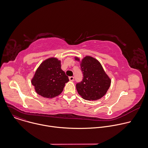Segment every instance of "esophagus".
Returning <instances> with one entry per match:
<instances>
[{
  "mask_svg": "<svg viewBox=\"0 0 148 148\" xmlns=\"http://www.w3.org/2000/svg\"><path fill=\"white\" fill-rule=\"evenodd\" d=\"M69 79L71 81H73L74 80V77H69Z\"/></svg>",
  "mask_w": 148,
  "mask_h": 148,
  "instance_id": "34e87169",
  "label": "esophagus"
}]
</instances>
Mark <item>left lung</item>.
I'll use <instances>...</instances> for the list:
<instances>
[{
  "mask_svg": "<svg viewBox=\"0 0 148 148\" xmlns=\"http://www.w3.org/2000/svg\"><path fill=\"white\" fill-rule=\"evenodd\" d=\"M79 60L78 58H75ZM83 79L76 84L78 94L87 100H96L103 97L111 85V79L100 62L96 59L86 56L81 63Z\"/></svg>",
  "mask_w": 148,
  "mask_h": 148,
  "instance_id": "8db88e82",
  "label": "left lung"
}]
</instances>
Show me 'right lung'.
<instances>
[{"instance_id": "obj_1", "label": "right lung", "mask_w": 148, "mask_h": 148, "mask_svg": "<svg viewBox=\"0 0 148 148\" xmlns=\"http://www.w3.org/2000/svg\"><path fill=\"white\" fill-rule=\"evenodd\" d=\"M69 81L68 76L61 69L60 61L52 58L40 64L32 84L37 94L44 97L53 98L62 92L65 84Z\"/></svg>"}]
</instances>
